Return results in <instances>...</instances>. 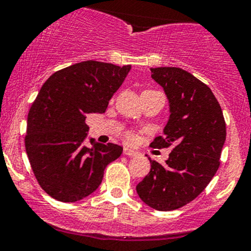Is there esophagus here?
Wrapping results in <instances>:
<instances>
[{
  "mask_svg": "<svg viewBox=\"0 0 251 251\" xmlns=\"http://www.w3.org/2000/svg\"><path fill=\"white\" fill-rule=\"evenodd\" d=\"M124 154L128 155V157H134V155L138 154V151H135V150H132V149H128V148H125L124 149Z\"/></svg>",
  "mask_w": 251,
  "mask_h": 251,
  "instance_id": "esophagus-1",
  "label": "esophagus"
}]
</instances>
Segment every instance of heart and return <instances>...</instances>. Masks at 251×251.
<instances>
[{"mask_svg":"<svg viewBox=\"0 0 251 251\" xmlns=\"http://www.w3.org/2000/svg\"><path fill=\"white\" fill-rule=\"evenodd\" d=\"M126 139H127L128 142H132V140H133V135L127 134V135H126Z\"/></svg>","mask_w":251,"mask_h":251,"instance_id":"1","label":"heart"}]
</instances>
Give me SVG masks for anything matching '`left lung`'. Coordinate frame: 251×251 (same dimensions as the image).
<instances>
[{
    "label": "left lung",
    "instance_id": "1",
    "mask_svg": "<svg viewBox=\"0 0 251 251\" xmlns=\"http://www.w3.org/2000/svg\"><path fill=\"white\" fill-rule=\"evenodd\" d=\"M151 76L163 87L170 107L164 137L151 146H176L163 165L149 158L151 170L135 189L150 208L171 211L194 201L217 172L226 122L211 89L191 73L158 67L151 68Z\"/></svg>",
    "mask_w": 251,
    "mask_h": 251
}]
</instances>
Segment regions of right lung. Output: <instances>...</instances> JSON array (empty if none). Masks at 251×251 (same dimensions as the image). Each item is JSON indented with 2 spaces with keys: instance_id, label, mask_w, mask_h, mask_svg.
Instances as JSON below:
<instances>
[{
  "instance_id": "add662e5",
  "label": "right lung",
  "mask_w": 251,
  "mask_h": 251,
  "mask_svg": "<svg viewBox=\"0 0 251 251\" xmlns=\"http://www.w3.org/2000/svg\"><path fill=\"white\" fill-rule=\"evenodd\" d=\"M131 66L87 60L57 71L42 85L28 113L25 151L40 186L54 200L73 203L93 194L122 146L85 145L89 113H105Z\"/></svg>"
}]
</instances>
